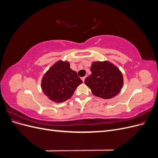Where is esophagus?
<instances>
[{
	"instance_id": "1",
	"label": "esophagus",
	"mask_w": 158,
	"mask_h": 158,
	"mask_svg": "<svg viewBox=\"0 0 158 158\" xmlns=\"http://www.w3.org/2000/svg\"><path fill=\"white\" fill-rule=\"evenodd\" d=\"M85 76H84V77H82V80L83 82H84V81H85Z\"/></svg>"
}]
</instances>
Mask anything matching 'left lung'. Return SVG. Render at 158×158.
Masks as SVG:
<instances>
[{"label": "left lung", "mask_w": 158, "mask_h": 158, "mask_svg": "<svg viewBox=\"0 0 158 158\" xmlns=\"http://www.w3.org/2000/svg\"><path fill=\"white\" fill-rule=\"evenodd\" d=\"M91 72L92 74L85 78V84L95 96L110 99L120 92L123 77L115 66L107 61L94 62Z\"/></svg>", "instance_id": "8db88e82"}]
</instances>
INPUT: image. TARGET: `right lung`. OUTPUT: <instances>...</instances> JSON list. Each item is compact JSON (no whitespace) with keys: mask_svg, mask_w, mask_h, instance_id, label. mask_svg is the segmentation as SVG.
<instances>
[{"mask_svg":"<svg viewBox=\"0 0 158 158\" xmlns=\"http://www.w3.org/2000/svg\"><path fill=\"white\" fill-rule=\"evenodd\" d=\"M82 83L69 62L58 61L45 74L41 81L43 92L51 101L63 102L70 98L76 88Z\"/></svg>","mask_w":158,"mask_h":158,"instance_id":"right-lung-1","label":"right lung"}]
</instances>
